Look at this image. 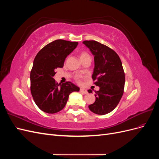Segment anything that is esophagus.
<instances>
[{"mask_svg":"<svg viewBox=\"0 0 159 159\" xmlns=\"http://www.w3.org/2000/svg\"><path fill=\"white\" fill-rule=\"evenodd\" d=\"M80 92L81 93H84V94H87L88 93V91L86 90V89H80Z\"/></svg>","mask_w":159,"mask_h":159,"instance_id":"34e87169","label":"esophagus"}]
</instances>
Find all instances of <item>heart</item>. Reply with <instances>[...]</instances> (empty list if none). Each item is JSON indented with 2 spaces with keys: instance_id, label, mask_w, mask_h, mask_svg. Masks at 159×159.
<instances>
[{
  "instance_id": "obj_1",
  "label": "heart",
  "mask_w": 159,
  "mask_h": 159,
  "mask_svg": "<svg viewBox=\"0 0 159 159\" xmlns=\"http://www.w3.org/2000/svg\"><path fill=\"white\" fill-rule=\"evenodd\" d=\"M88 56H89V55L86 52H81V54H80V60L82 59V58H84V57H88ZM76 79H77V80H80V77L78 76L76 78Z\"/></svg>"
}]
</instances>
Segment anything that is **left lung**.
Wrapping results in <instances>:
<instances>
[{
  "instance_id": "8db88e82",
  "label": "left lung",
  "mask_w": 159,
  "mask_h": 159,
  "mask_svg": "<svg viewBox=\"0 0 159 159\" xmlns=\"http://www.w3.org/2000/svg\"><path fill=\"white\" fill-rule=\"evenodd\" d=\"M83 44L94 56L92 79L99 87L95 91V102L88 107L95 114L105 115L117 107L123 94L125 77L121 61L114 50L97 41L85 40Z\"/></svg>"
}]
</instances>
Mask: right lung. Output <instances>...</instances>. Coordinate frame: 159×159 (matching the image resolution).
<instances>
[{
	"instance_id": "obj_1",
	"label": "right lung",
	"mask_w": 159,
	"mask_h": 159,
	"mask_svg": "<svg viewBox=\"0 0 159 159\" xmlns=\"http://www.w3.org/2000/svg\"><path fill=\"white\" fill-rule=\"evenodd\" d=\"M78 44L77 42L56 40L45 46L36 56L30 72V91L37 106L47 113L63 109L69 95L80 88L70 81L56 84V70L64 66V61Z\"/></svg>"
}]
</instances>
